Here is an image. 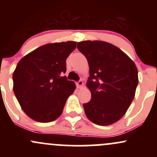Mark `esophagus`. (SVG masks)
Masks as SVG:
<instances>
[{
  "label": "esophagus",
  "instance_id": "obj_1",
  "mask_svg": "<svg viewBox=\"0 0 157 157\" xmlns=\"http://www.w3.org/2000/svg\"><path fill=\"white\" fill-rule=\"evenodd\" d=\"M76 85L77 88H81L82 86H83V82H82V80H79L78 82H76Z\"/></svg>",
  "mask_w": 157,
  "mask_h": 157
}]
</instances>
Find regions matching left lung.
Here are the masks:
<instances>
[{"mask_svg": "<svg viewBox=\"0 0 157 157\" xmlns=\"http://www.w3.org/2000/svg\"><path fill=\"white\" fill-rule=\"evenodd\" d=\"M77 48L87 59L86 86L91 100L83 104L86 117L99 125H109L125 114L138 85L136 65L121 49L103 41H82Z\"/></svg>", "mask_w": 157, "mask_h": 157, "instance_id": "left-lung-1", "label": "left lung"}]
</instances>
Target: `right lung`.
I'll use <instances>...</instances> for the list:
<instances>
[{
    "mask_svg": "<svg viewBox=\"0 0 157 157\" xmlns=\"http://www.w3.org/2000/svg\"><path fill=\"white\" fill-rule=\"evenodd\" d=\"M76 42L48 44L23 57L13 73V91L25 113L35 121L48 122L58 118L68 97L76 89L63 76L66 58Z\"/></svg>",
    "mask_w": 157,
    "mask_h": 157,
    "instance_id": "obj_1",
    "label": "right lung"
}]
</instances>
